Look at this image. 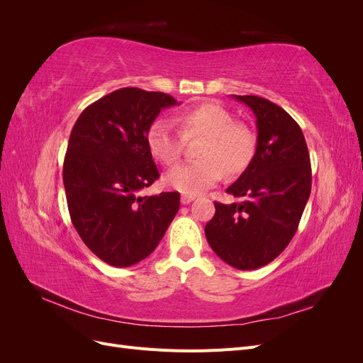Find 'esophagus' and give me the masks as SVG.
<instances>
[{"instance_id": "esophagus-1", "label": "esophagus", "mask_w": 363, "mask_h": 363, "mask_svg": "<svg viewBox=\"0 0 363 363\" xmlns=\"http://www.w3.org/2000/svg\"><path fill=\"white\" fill-rule=\"evenodd\" d=\"M194 200H195V195H188V194H183L182 195V203L183 204H189Z\"/></svg>"}]
</instances>
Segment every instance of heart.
Here are the masks:
<instances>
[{
    "label": "heart",
    "mask_w": 363,
    "mask_h": 363,
    "mask_svg": "<svg viewBox=\"0 0 363 363\" xmlns=\"http://www.w3.org/2000/svg\"><path fill=\"white\" fill-rule=\"evenodd\" d=\"M180 133L164 121L152 123L147 131L151 156L163 164H172L182 156L184 140L203 138L196 156L200 160L186 162L164 175L171 189L188 195L200 194L221 180L242 174L257 152V135L245 123H239L225 107L201 103L183 108L174 118Z\"/></svg>",
    "instance_id": "1"
}]
</instances>
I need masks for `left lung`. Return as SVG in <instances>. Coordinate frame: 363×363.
<instances>
[{
  "label": "left lung",
  "instance_id": "1",
  "mask_svg": "<svg viewBox=\"0 0 363 363\" xmlns=\"http://www.w3.org/2000/svg\"><path fill=\"white\" fill-rule=\"evenodd\" d=\"M235 96L255 112L257 152L225 191L238 200L215 201L204 233L219 259L247 271L267 265L289 245L309 200L312 168L303 131L286 111L262 96Z\"/></svg>",
  "mask_w": 363,
  "mask_h": 363
}]
</instances>
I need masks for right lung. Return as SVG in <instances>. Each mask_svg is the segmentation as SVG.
Returning a JSON list of instances; mask_svg holds the SVG:
<instances>
[{"instance_id": "1", "label": "right lung", "mask_w": 363, "mask_h": 363, "mask_svg": "<svg viewBox=\"0 0 363 363\" xmlns=\"http://www.w3.org/2000/svg\"><path fill=\"white\" fill-rule=\"evenodd\" d=\"M168 94L123 87L87 106L72 127L63 162L71 221L95 256L131 267L156 250L180 207L179 192L140 195L160 174L147 131Z\"/></svg>"}]
</instances>
